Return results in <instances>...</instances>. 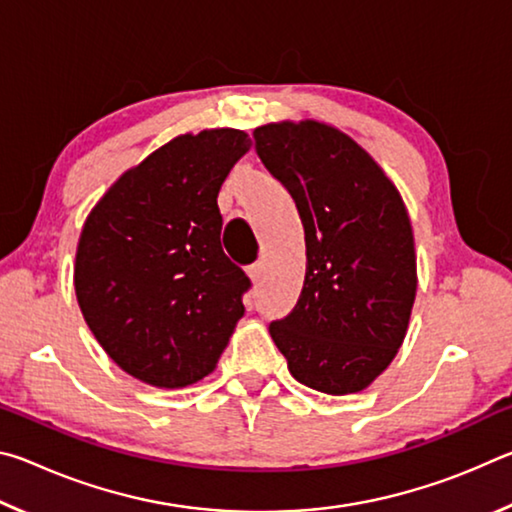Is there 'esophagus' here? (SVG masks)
<instances>
[{"label": "esophagus", "instance_id": "34e87169", "mask_svg": "<svg viewBox=\"0 0 512 512\" xmlns=\"http://www.w3.org/2000/svg\"><path fill=\"white\" fill-rule=\"evenodd\" d=\"M262 271H264V266H262V262H255L253 266H248V275H250V280H253L255 284L262 280Z\"/></svg>", "mask_w": 512, "mask_h": 512}]
</instances>
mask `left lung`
Returning a JSON list of instances; mask_svg holds the SVG:
<instances>
[{"mask_svg":"<svg viewBox=\"0 0 512 512\" xmlns=\"http://www.w3.org/2000/svg\"><path fill=\"white\" fill-rule=\"evenodd\" d=\"M253 137L296 201L307 246L296 307L268 332L300 384L359 393L395 359L409 327L418 287L409 214L377 162L332 126L284 121Z\"/></svg>","mask_w":512,"mask_h":512,"instance_id":"8db88e82","label":"left lung"}]
</instances>
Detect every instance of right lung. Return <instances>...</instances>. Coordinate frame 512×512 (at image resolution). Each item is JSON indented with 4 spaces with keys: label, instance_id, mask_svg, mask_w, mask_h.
I'll list each match as a JSON object with an SVG mask.
<instances>
[{
    "label": "right lung",
    "instance_id": "add662e5",
    "mask_svg": "<svg viewBox=\"0 0 512 512\" xmlns=\"http://www.w3.org/2000/svg\"><path fill=\"white\" fill-rule=\"evenodd\" d=\"M250 137L183 135L124 173L83 225L74 287L121 370L180 388L214 370L244 316L250 277L221 248L216 196Z\"/></svg>",
    "mask_w": 512,
    "mask_h": 512
}]
</instances>
